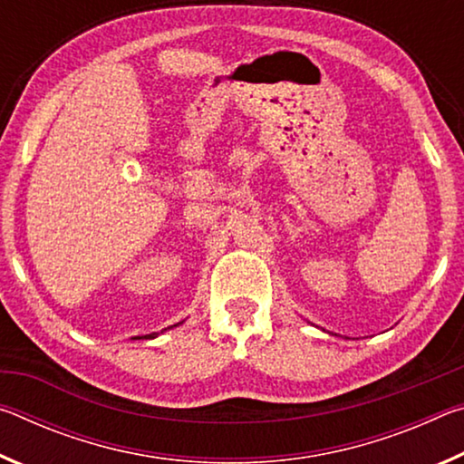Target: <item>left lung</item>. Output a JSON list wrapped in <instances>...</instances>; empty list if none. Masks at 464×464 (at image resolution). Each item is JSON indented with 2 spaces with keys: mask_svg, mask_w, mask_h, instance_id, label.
<instances>
[{
  "mask_svg": "<svg viewBox=\"0 0 464 464\" xmlns=\"http://www.w3.org/2000/svg\"><path fill=\"white\" fill-rule=\"evenodd\" d=\"M324 332H325V329H324Z\"/></svg>",
  "mask_w": 464,
  "mask_h": 464,
  "instance_id": "obj_1",
  "label": "left lung"
}]
</instances>
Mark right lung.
<instances>
[{"mask_svg": "<svg viewBox=\"0 0 464 464\" xmlns=\"http://www.w3.org/2000/svg\"><path fill=\"white\" fill-rule=\"evenodd\" d=\"M176 325H179V324H176ZM176 325H171V327H176ZM171 327H168V329H171ZM149 337H155V334H149ZM132 340H140V337H132Z\"/></svg>", "mask_w": 464, "mask_h": 464, "instance_id": "obj_1", "label": "right lung"}]
</instances>
